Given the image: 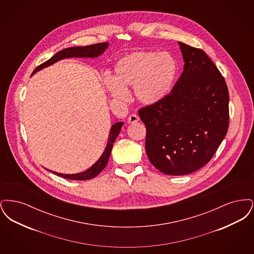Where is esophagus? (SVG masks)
Masks as SVG:
<instances>
[{
  "mask_svg": "<svg viewBox=\"0 0 254 254\" xmlns=\"http://www.w3.org/2000/svg\"><path fill=\"white\" fill-rule=\"evenodd\" d=\"M139 121V117L136 114H132L127 118V123L128 124H134L136 122Z\"/></svg>",
  "mask_w": 254,
  "mask_h": 254,
  "instance_id": "1",
  "label": "esophagus"
}]
</instances>
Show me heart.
<instances>
[{
    "mask_svg": "<svg viewBox=\"0 0 254 254\" xmlns=\"http://www.w3.org/2000/svg\"><path fill=\"white\" fill-rule=\"evenodd\" d=\"M179 71L176 59L169 52L137 51L122 57L115 64L114 77L106 79L110 95L119 100L134 88L136 100L153 107L170 95Z\"/></svg>",
    "mask_w": 254,
    "mask_h": 254,
    "instance_id": "obj_1",
    "label": "heart"
}]
</instances>
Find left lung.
<instances>
[{
	"mask_svg": "<svg viewBox=\"0 0 254 254\" xmlns=\"http://www.w3.org/2000/svg\"><path fill=\"white\" fill-rule=\"evenodd\" d=\"M181 77L162 103L139 110L146 127L145 152L168 175H187L207 164L229 127V90L205 51L178 42Z\"/></svg>",
	"mask_w": 254,
	"mask_h": 254,
	"instance_id": "obj_1",
	"label": "left lung"
}]
</instances>
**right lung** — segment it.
<instances>
[{
    "instance_id": "right-lung-1",
    "label": "right lung",
    "mask_w": 254,
    "mask_h": 254,
    "mask_svg": "<svg viewBox=\"0 0 254 254\" xmlns=\"http://www.w3.org/2000/svg\"><path fill=\"white\" fill-rule=\"evenodd\" d=\"M109 43H100V44L90 45V46H86V47H74V48L63 49L59 52H57L49 60L40 64L39 66H37L36 69L33 71L32 75L34 73H36L37 71L55 64L56 62L65 59V58H73V57L74 58H96L98 56L102 55L105 52V50L109 48ZM123 125H124L123 122H118L111 127L106 148H105L103 154L101 155V157L98 159V161L91 168L86 169L84 172H80V173H76V174H63V173H58V172L51 171V170H49V171L60 176V177L69 179V180L81 181V180H89V179L96 177L97 175L107 167L109 156H110V153L112 150V146H113V144H114L117 136L121 131Z\"/></svg>"
}]
</instances>
